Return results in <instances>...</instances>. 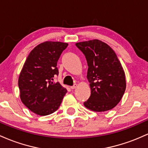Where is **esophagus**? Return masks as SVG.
I'll return each instance as SVG.
<instances>
[{"instance_id": "esophagus-1", "label": "esophagus", "mask_w": 148, "mask_h": 148, "mask_svg": "<svg viewBox=\"0 0 148 148\" xmlns=\"http://www.w3.org/2000/svg\"><path fill=\"white\" fill-rule=\"evenodd\" d=\"M77 87V84H74L73 85L71 86V89H75V88Z\"/></svg>"}]
</instances>
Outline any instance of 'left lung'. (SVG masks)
<instances>
[{
  "label": "left lung",
  "mask_w": 148,
  "mask_h": 148,
  "mask_svg": "<svg viewBox=\"0 0 148 148\" xmlns=\"http://www.w3.org/2000/svg\"><path fill=\"white\" fill-rule=\"evenodd\" d=\"M87 59L91 96L84 103L89 110L104 112L115 107L126 89L125 73L115 52L99 40L77 42Z\"/></svg>",
  "instance_id": "obj_1"
}]
</instances>
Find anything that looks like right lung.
I'll return each instance as SVG.
<instances>
[{"label":"right lung","mask_w":148,"mask_h":148,"mask_svg":"<svg viewBox=\"0 0 148 148\" xmlns=\"http://www.w3.org/2000/svg\"><path fill=\"white\" fill-rule=\"evenodd\" d=\"M68 43L46 41L31 50L18 79L21 102L36 114L53 113L67 90L54 77L59 75L57 61Z\"/></svg>","instance_id":"add662e5"}]
</instances>
